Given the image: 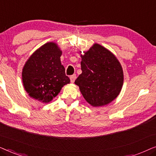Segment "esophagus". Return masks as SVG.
<instances>
[{"instance_id":"obj_1","label":"esophagus","mask_w":156,"mask_h":156,"mask_svg":"<svg viewBox=\"0 0 156 156\" xmlns=\"http://www.w3.org/2000/svg\"><path fill=\"white\" fill-rule=\"evenodd\" d=\"M75 80H76V75H75V74H73V75L70 76V82H71L72 83L74 82Z\"/></svg>"}]
</instances>
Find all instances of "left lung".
<instances>
[{"mask_svg":"<svg viewBox=\"0 0 156 156\" xmlns=\"http://www.w3.org/2000/svg\"><path fill=\"white\" fill-rule=\"evenodd\" d=\"M84 53L81 55L82 72L74 83L91 106L106 105L118 97L122 88V67L113 53L99 44Z\"/></svg>","mask_w":156,"mask_h":156,"instance_id":"left-lung-1","label":"left lung"}]
</instances>
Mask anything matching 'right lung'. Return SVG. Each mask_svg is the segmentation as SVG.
<instances>
[{
	"label": "right lung",
	"mask_w": 156,
	"mask_h": 156,
	"mask_svg": "<svg viewBox=\"0 0 156 156\" xmlns=\"http://www.w3.org/2000/svg\"><path fill=\"white\" fill-rule=\"evenodd\" d=\"M61 55L56 43L48 42L29 57L23 69L22 80L30 97L48 103L70 82L61 64Z\"/></svg>",
	"instance_id": "add662e5"
}]
</instances>
